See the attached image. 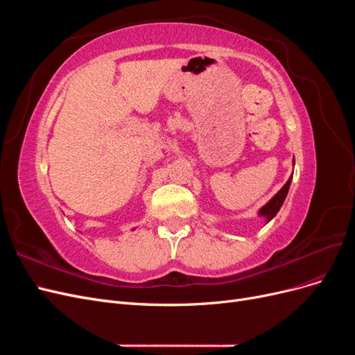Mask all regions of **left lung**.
<instances>
[{
    "label": "left lung",
    "instance_id": "left-lung-1",
    "mask_svg": "<svg viewBox=\"0 0 355 355\" xmlns=\"http://www.w3.org/2000/svg\"><path fill=\"white\" fill-rule=\"evenodd\" d=\"M293 166H295V157H293ZM292 178H293V175L288 178V180L286 182V185L277 192V194L268 201L263 207H261L259 209V211H257V214H259V216H262V218H265V220H266V223L270 222L275 214L278 213V210L282 209V206H283V202H284V200H286V197H287V192H288V188H290V184H292Z\"/></svg>",
    "mask_w": 355,
    "mask_h": 355
}]
</instances>
